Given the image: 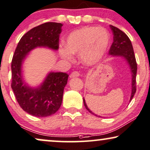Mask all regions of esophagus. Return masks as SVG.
<instances>
[{"instance_id":"obj_1","label":"esophagus","mask_w":150,"mask_h":150,"mask_svg":"<svg viewBox=\"0 0 150 150\" xmlns=\"http://www.w3.org/2000/svg\"><path fill=\"white\" fill-rule=\"evenodd\" d=\"M79 75H80V74H79V72L74 71V72H73V73L71 74V75H70V77H71V78H73V77H79Z\"/></svg>"}]
</instances>
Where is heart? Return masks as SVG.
Segmentation results:
<instances>
[{
  "label": "heart",
  "mask_w": 150,
  "mask_h": 150,
  "mask_svg": "<svg viewBox=\"0 0 150 150\" xmlns=\"http://www.w3.org/2000/svg\"><path fill=\"white\" fill-rule=\"evenodd\" d=\"M110 35L103 28L84 27L71 32L65 41V47L59 49V54L66 60L73 59L72 54L80 55L83 62H97L106 52Z\"/></svg>",
  "instance_id": "b5f03b06"
}]
</instances>
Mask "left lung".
Returning <instances> with one entry per match:
<instances>
[{
	"label": "left lung",
	"mask_w": 150,
	"mask_h": 150,
	"mask_svg": "<svg viewBox=\"0 0 150 150\" xmlns=\"http://www.w3.org/2000/svg\"><path fill=\"white\" fill-rule=\"evenodd\" d=\"M110 29L113 33V42L109 50V54L112 55H118V56H122L125 57V59L129 63V67L131 68L132 76V95L130 97V101L132 99L134 95L137 91V86H136V77H137V64L136 61L134 52L133 50V47L132 45L130 40L128 36L125 34L124 32L121 31L115 26L110 25ZM83 104H84L86 108L90 112L96 115L95 114L90 110L88 108L86 103L85 99L83 98Z\"/></svg>",
	"instance_id": "1"
}]
</instances>
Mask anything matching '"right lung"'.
Returning <instances> with one entry per match:
<instances>
[{"mask_svg": "<svg viewBox=\"0 0 150 150\" xmlns=\"http://www.w3.org/2000/svg\"><path fill=\"white\" fill-rule=\"evenodd\" d=\"M62 23H45L27 32L18 44L11 61V88L22 109L37 117L55 114L62 102L64 88L69 75L50 73L40 87L32 89L24 84L21 75L22 62L31 50L37 47L59 49Z\"/></svg>", "mask_w": 150, "mask_h": 150, "instance_id": "1", "label": "right lung"}]
</instances>
